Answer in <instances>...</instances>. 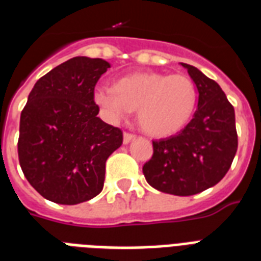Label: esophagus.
Segmentation results:
<instances>
[{"label": "esophagus", "mask_w": 261, "mask_h": 261, "mask_svg": "<svg viewBox=\"0 0 261 261\" xmlns=\"http://www.w3.org/2000/svg\"><path fill=\"white\" fill-rule=\"evenodd\" d=\"M135 137H137L135 134H131V133H124V134H123V143L131 142L133 139H135Z\"/></svg>", "instance_id": "obj_1"}]
</instances>
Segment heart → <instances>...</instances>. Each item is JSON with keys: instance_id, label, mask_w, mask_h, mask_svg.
Wrapping results in <instances>:
<instances>
[{"instance_id": "1", "label": "heart", "mask_w": 261, "mask_h": 261, "mask_svg": "<svg viewBox=\"0 0 261 261\" xmlns=\"http://www.w3.org/2000/svg\"><path fill=\"white\" fill-rule=\"evenodd\" d=\"M196 88L184 74L159 71L134 73L115 88L98 85L93 100L108 120L119 122L138 108V123L154 137H168L190 122L196 107Z\"/></svg>"}]
</instances>
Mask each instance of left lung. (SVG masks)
Wrapping results in <instances>:
<instances>
[{
    "instance_id": "obj_1",
    "label": "left lung",
    "mask_w": 261,
    "mask_h": 261,
    "mask_svg": "<svg viewBox=\"0 0 261 261\" xmlns=\"http://www.w3.org/2000/svg\"><path fill=\"white\" fill-rule=\"evenodd\" d=\"M181 66L198 88V110L180 133L153 141V155L142 171L155 190L190 196L222 180L233 163L239 139L234 108L221 87L196 67Z\"/></svg>"
}]
</instances>
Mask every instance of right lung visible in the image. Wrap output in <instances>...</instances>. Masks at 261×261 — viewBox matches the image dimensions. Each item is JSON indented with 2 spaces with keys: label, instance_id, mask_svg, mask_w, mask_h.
<instances>
[{
  "label": "right lung",
  "instance_id": "1",
  "mask_svg": "<svg viewBox=\"0 0 261 261\" xmlns=\"http://www.w3.org/2000/svg\"><path fill=\"white\" fill-rule=\"evenodd\" d=\"M110 66L74 57L38 80L20 116L17 151L28 182L43 198L79 204L101 192L106 161L123 142L97 118L94 87Z\"/></svg>",
  "mask_w": 261,
  "mask_h": 261
}]
</instances>
